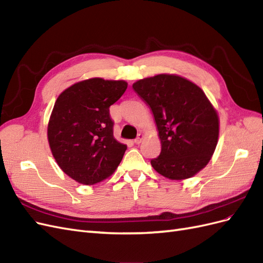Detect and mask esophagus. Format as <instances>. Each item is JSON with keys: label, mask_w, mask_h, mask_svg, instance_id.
<instances>
[{"label": "esophagus", "mask_w": 263, "mask_h": 263, "mask_svg": "<svg viewBox=\"0 0 263 263\" xmlns=\"http://www.w3.org/2000/svg\"><path fill=\"white\" fill-rule=\"evenodd\" d=\"M144 135H141V134H139L138 136H137V138L135 139V144H137V145H139V144H141V141L144 140Z\"/></svg>", "instance_id": "1"}]
</instances>
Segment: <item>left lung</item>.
I'll return each mask as SVG.
<instances>
[{
  "label": "left lung",
  "instance_id": "8db88e82",
  "mask_svg": "<svg viewBox=\"0 0 263 263\" xmlns=\"http://www.w3.org/2000/svg\"><path fill=\"white\" fill-rule=\"evenodd\" d=\"M154 114L161 153L153 168L170 180L192 178L217 146L219 118L204 91L177 74H157L133 84Z\"/></svg>",
  "mask_w": 263,
  "mask_h": 263
}]
</instances>
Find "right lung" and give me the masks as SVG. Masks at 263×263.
Returning a JSON list of instances; mask_svg holds the SVG:
<instances>
[{
    "mask_svg": "<svg viewBox=\"0 0 263 263\" xmlns=\"http://www.w3.org/2000/svg\"><path fill=\"white\" fill-rule=\"evenodd\" d=\"M124 80L92 78L69 86L55 101L47 137L55 162L85 185L105 180L121 163L127 146L113 135L109 106L127 89Z\"/></svg>",
    "mask_w": 263,
    "mask_h": 263,
    "instance_id": "add662e5",
    "label": "right lung"
}]
</instances>
